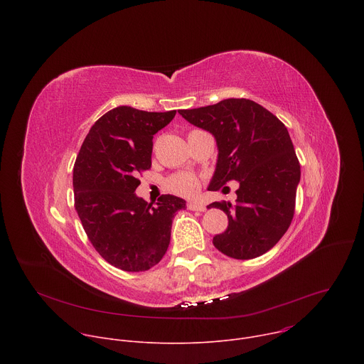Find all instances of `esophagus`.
<instances>
[{"label": "esophagus", "mask_w": 364, "mask_h": 364, "mask_svg": "<svg viewBox=\"0 0 364 364\" xmlns=\"http://www.w3.org/2000/svg\"><path fill=\"white\" fill-rule=\"evenodd\" d=\"M187 207H188L190 210H193V212H204L205 210V204L198 203V201H190L187 204Z\"/></svg>", "instance_id": "obj_1"}]
</instances>
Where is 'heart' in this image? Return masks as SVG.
<instances>
[{
    "instance_id": "heart-1",
    "label": "heart",
    "mask_w": 364,
    "mask_h": 364,
    "mask_svg": "<svg viewBox=\"0 0 364 364\" xmlns=\"http://www.w3.org/2000/svg\"><path fill=\"white\" fill-rule=\"evenodd\" d=\"M201 187L198 177L191 173H178L167 180V188L181 197H194Z\"/></svg>"
}]
</instances>
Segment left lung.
I'll list each match as a JSON object with an SVG mask.
<instances>
[{
	"label": "left lung",
	"instance_id": "obj_1",
	"mask_svg": "<svg viewBox=\"0 0 364 364\" xmlns=\"http://www.w3.org/2000/svg\"><path fill=\"white\" fill-rule=\"evenodd\" d=\"M178 112L216 138L219 159L209 188L239 181L236 204L222 200L207 205L218 207L229 219L228 229L213 237L215 247L233 259L267 253L285 235L295 213L301 167L287 127L243 97Z\"/></svg>",
	"mask_w": 364,
	"mask_h": 364
}]
</instances>
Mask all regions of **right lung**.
<instances>
[{"label":"right lung","mask_w":364,"mask_h":364,"mask_svg":"<svg viewBox=\"0 0 364 364\" xmlns=\"http://www.w3.org/2000/svg\"><path fill=\"white\" fill-rule=\"evenodd\" d=\"M176 111L146 112L118 107L86 135L73 167L75 209L96 252L112 267L142 272L166 255L174 215L186 201L163 194L146 203L135 196L138 176L151 168L152 135Z\"/></svg>","instance_id":"1"}]
</instances>
